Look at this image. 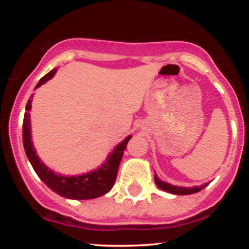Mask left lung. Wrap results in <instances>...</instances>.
I'll return each instance as SVG.
<instances>
[{
  "mask_svg": "<svg viewBox=\"0 0 249 249\" xmlns=\"http://www.w3.org/2000/svg\"><path fill=\"white\" fill-rule=\"evenodd\" d=\"M154 181H156L157 186H158L160 190L166 191V192H170L172 194H177V196H186V194H193L201 191L202 188H205L208 184H204L201 186H193V187H179V186H173V185L168 184V182L162 181L157 177V174H154Z\"/></svg>",
  "mask_w": 249,
  "mask_h": 249,
  "instance_id": "1",
  "label": "left lung"
}]
</instances>
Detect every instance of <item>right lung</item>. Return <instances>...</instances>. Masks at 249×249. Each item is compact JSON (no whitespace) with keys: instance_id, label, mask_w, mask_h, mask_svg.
<instances>
[{"instance_id":"obj_1","label":"right lung","mask_w":249,"mask_h":249,"mask_svg":"<svg viewBox=\"0 0 249 249\" xmlns=\"http://www.w3.org/2000/svg\"><path fill=\"white\" fill-rule=\"evenodd\" d=\"M56 71L57 69H53L47 75L43 76L39 79V82L37 83L36 89L53 78L55 76ZM33 98L34 96H31L27 103V107H25V113L23 119V145L25 154H27L30 164L33 165L37 176L41 178L42 181L50 190H53L55 193L68 199H95L107 193L112 188L113 184H115L119 164H121L123 154H124V150L126 148L127 142L132 138V136L126 137L121 144L117 145L113 152L107 157V162L103 164L97 170L92 171V172L75 177H67L61 176V174H56L39 160L38 156L36 154L35 148H34L33 142H31L30 108Z\"/></svg>"}]
</instances>
